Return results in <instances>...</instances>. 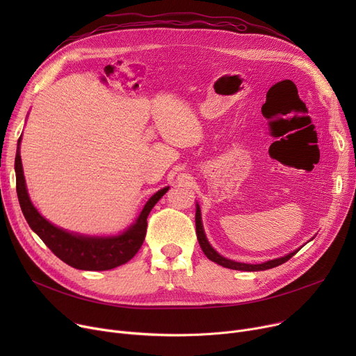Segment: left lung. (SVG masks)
Returning a JSON list of instances; mask_svg holds the SVG:
<instances>
[{
  "mask_svg": "<svg viewBox=\"0 0 356 356\" xmlns=\"http://www.w3.org/2000/svg\"><path fill=\"white\" fill-rule=\"evenodd\" d=\"M195 220H196V235H197V241H199V245L202 248V251L204 252V255H207L211 261H213V263L225 267V268H231V270H239V271H264V270H270V268H274L277 266H282L284 264L286 261H289L298 250L284 255V257H280V258H274V259H270V261H266V263H261V264H245V263H238V261H234V259H229V258H225L222 257L219 252L215 251V248L209 244V241L207 238V235H204V231H203V223H202V213H200V207L199 203H196V216H195Z\"/></svg>",
  "mask_w": 356,
  "mask_h": 356,
  "instance_id": "left-lung-1",
  "label": "left lung"
}]
</instances>
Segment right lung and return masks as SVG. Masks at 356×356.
<instances>
[{"instance_id":"obj_1","label":"right lung","mask_w":356,"mask_h":356,"mask_svg":"<svg viewBox=\"0 0 356 356\" xmlns=\"http://www.w3.org/2000/svg\"><path fill=\"white\" fill-rule=\"evenodd\" d=\"M20 144L22 137L17 143L14 164L18 202H20L23 215L30 228L40 236L50 251L67 266L86 271H105L128 263L143 245L147 232L148 213L152 212L154 204L163 197V195L170 189V186H165L149 197L137 219L118 235L97 236L70 232L53 225L51 222L40 215L30 200L22 164Z\"/></svg>"}]
</instances>
